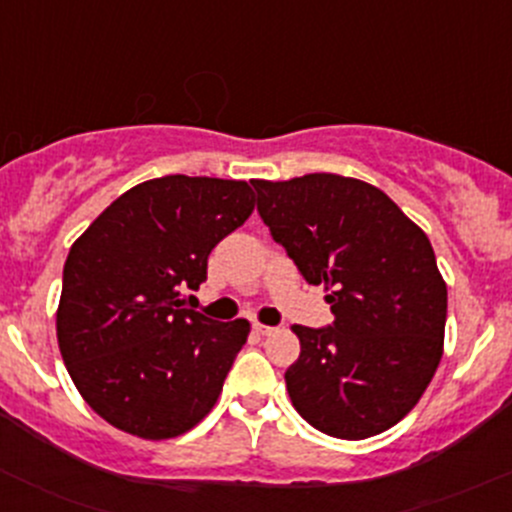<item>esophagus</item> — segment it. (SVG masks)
<instances>
[{
  "label": "esophagus",
  "mask_w": 512,
  "mask_h": 512,
  "mask_svg": "<svg viewBox=\"0 0 512 512\" xmlns=\"http://www.w3.org/2000/svg\"><path fill=\"white\" fill-rule=\"evenodd\" d=\"M252 329H255V332L260 334V337H267V334H272V332H275V329H272V327H267V324H260V322H255V324H252Z\"/></svg>",
  "instance_id": "1"
}]
</instances>
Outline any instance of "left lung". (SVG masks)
<instances>
[{
    "label": "left lung",
    "instance_id": "left-lung-1",
    "mask_svg": "<svg viewBox=\"0 0 512 512\" xmlns=\"http://www.w3.org/2000/svg\"><path fill=\"white\" fill-rule=\"evenodd\" d=\"M257 213L309 285H324L332 327L294 324V409L347 441L396 426L443 356L448 292L426 232L374 185L334 173L252 180Z\"/></svg>",
    "mask_w": 512,
    "mask_h": 512
}]
</instances>
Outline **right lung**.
<instances>
[{"label":"right lung","instance_id":"right-lung-1","mask_svg":"<svg viewBox=\"0 0 512 512\" xmlns=\"http://www.w3.org/2000/svg\"><path fill=\"white\" fill-rule=\"evenodd\" d=\"M255 210L245 180L165 175L126 190L71 245L56 337L86 404L131 436L163 441L203 421L250 334L180 292Z\"/></svg>","mask_w":512,"mask_h":512}]
</instances>
